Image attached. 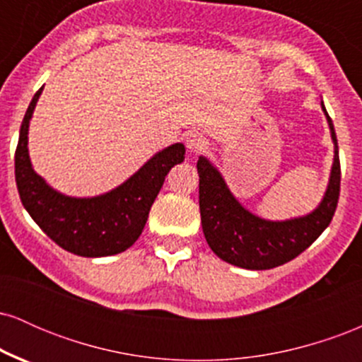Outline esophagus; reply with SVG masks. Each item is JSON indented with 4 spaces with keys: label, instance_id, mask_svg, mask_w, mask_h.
<instances>
[{
    "label": "esophagus",
    "instance_id": "1",
    "mask_svg": "<svg viewBox=\"0 0 362 362\" xmlns=\"http://www.w3.org/2000/svg\"><path fill=\"white\" fill-rule=\"evenodd\" d=\"M185 144H187V149H189L190 153H195V155L207 149V139L202 138L201 134H190L189 138H187Z\"/></svg>",
    "mask_w": 362,
    "mask_h": 362
}]
</instances>
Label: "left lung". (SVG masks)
I'll return each mask as SVG.
<instances>
[{"label":"left lung","mask_w":362,"mask_h":362,"mask_svg":"<svg viewBox=\"0 0 362 362\" xmlns=\"http://www.w3.org/2000/svg\"><path fill=\"white\" fill-rule=\"evenodd\" d=\"M335 146L330 182L313 213L288 221H267L240 204L224 184L221 173L204 156L199 158V209L206 242L219 259L250 271H265L296 259L330 224L340 194L337 136L328 117Z\"/></svg>","instance_id":"1"}]
</instances>
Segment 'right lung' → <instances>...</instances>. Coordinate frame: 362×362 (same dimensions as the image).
<instances>
[{"label":"right lung","instance_id":"right-lung-1","mask_svg":"<svg viewBox=\"0 0 362 362\" xmlns=\"http://www.w3.org/2000/svg\"><path fill=\"white\" fill-rule=\"evenodd\" d=\"M42 90L44 86L25 112L15 151V180L23 207L52 242L74 255L107 257L127 250L143 233L167 173L184 161V144H172L156 153L110 192L85 199L68 197L45 184L28 158V124Z\"/></svg>","mask_w":362,"mask_h":362}]
</instances>
